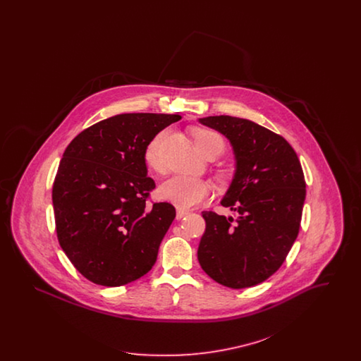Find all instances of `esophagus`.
I'll return each mask as SVG.
<instances>
[{
    "mask_svg": "<svg viewBox=\"0 0 361 361\" xmlns=\"http://www.w3.org/2000/svg\"><path fill=\"white\" fill-rule=\"evenodd\" d=\"M187 215H188V211L178 208V209H177V214H176V218H177V219H183V218L187 216Z\"/></svg>",
    "mask_w": 361,
    "mask_h": 361,
    "instance_id": "obj_1",
    "label": "esophagus"
}]
</instances>
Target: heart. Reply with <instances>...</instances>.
<instances>
[{"mask_svg":"<svg viewBox=\"0 0 361 361\" xmlns=\"http://www.w3.org/2000/svg\"><path fill=\"white\" fill-rule=\"evenodd\" d=\"M168 133L162 131L157 134L146 146L145 161L146 165L155 172L162 169L161 159V147L164 140L166 139ZM193 142L196 149L204 157H218L222 155L226 150L224 137L218 133L207 128H195L192 131ZM158 195L161 199L172 203L180 208H192L207 202L211 196V188L203 180L190 178L187 176H173L169 180L161 184L158 188Z\"/></svg>","mask_w":361,"mask_h":361,"instance_id":"heart-1","label":"heart"}]
</instances>
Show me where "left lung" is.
Returning a JSON list of instances; mask_svg holds the SVG:
<instances>
[{"label":"left lung","instance_id":"1","mask_svg":"<svg viewBox=\"0 0 361 361\" xmlns=\"http://www.w3.org/2000/svg\"><path fill=\"white\" fill-rule=\"evenodd\" d=\"M200 121L233 145L237 172L221 204L238 216L202 212L206 231L197 258L207 275L224 287H253L283 265L299 234L303 169L284 137L255 121L224 115Z\"/></svg>","mask_w":361,"mask_h":361}]
</instances>
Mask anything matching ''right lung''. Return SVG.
Returning a JSON list of instances; mask_svg holds the SVG:
<instances>
[{"label": "right lung", "mask_w": 361, "mask_h": 361, "mask_svg": "<svg viewBox=\"0 0 361 361\" xmlns=\"http://www.w3.org/2000/svg\"><path fill=\"white\" fill-rule=\"evenodd\" d=\"M178 115L121 114L87 127L66 147L52 184L55 230L89 281L121 287L146 275L176 209L147 204L154 180L145 150Z\"/></svg>", "instance_id": "right-lung-1"}]
</instances>
